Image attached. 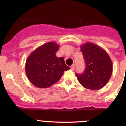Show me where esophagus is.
<instances>
[{
  "instance_id": "1",
  "label": "esophagus",
  "mask_w": 126,
  "mask_h": 126,
  "mask_svg": "<svg viewBox=\"0 0 126 126\" xmlns=\"http://www.w3.org/2000/svg\"><path fill=\"white\" fill-rule=\"evenodd\" d=\"M71 69L72 70V71H74V69H75V65L74 64H73V65H72L71 66Z\"/></svg>"
}]
</instances>
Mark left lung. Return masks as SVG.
I'll use <instances>...</instances> for the list:
<instances>
[{
	"label": "left lung",
	"mask_w": 126,
	"mask_h": 126,
	"mask_svg": "<svg viewBox=\"0 0 126 126\" xmlns=\"http://www.w3.org/2000/svg\"><path fill=\"white\" fill-rule=\"evenodd\" d=\"M85 61V70L82 74H76L83 87L98 90L104 87L112 73L110 58L103 48L92 43H84L81 47Z\"/></svg>",
	"instance_id": "left-lung-1"
}]
</instances>
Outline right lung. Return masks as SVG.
I'll use <instances>...</instances> for the list:
<instances>
[{"instance_id":"add662e5","label":"right lung","mask_w":126,"mask_h":126,"mask_svg":"<svg viewBox=\"0 0 126 126\" xmlns=\"http://www.w3.org/2000/svg\"><path fill=\"white\" fill-rule=\"evenodd\" d=\"M59 45L48 42L33 51L26 60L25 69L30 81L40 88L50 87L57 83L65 71L70 69L63 57H57Z\"/></svg>"}]
</instances>
